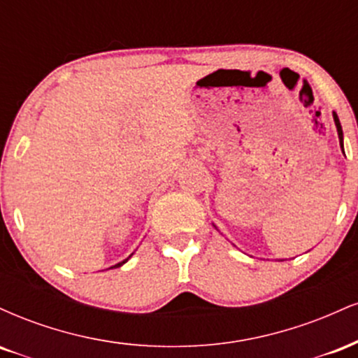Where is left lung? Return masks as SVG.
<instances>
[{
    "label": "left lung",
    "instance_id": "left-lung-1",
    "mask_svg": "<svg viewBox=\"0 0 358 358\" xmlns=\"http://www.w3.org/2000/svg\"><path fill=\"white\" fill-rule=\"evenodd\" d=\"M334 119H335V126H336V131H338V139H340V145H342V150H343V133H342V126H340V121H338V116L334 113Z\"/></svg>",
    "mask_w": 358,
    "mask_h": 358
}]
</instances>
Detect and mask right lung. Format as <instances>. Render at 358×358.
<instances>
[{
  "mask_svg": "<svg viewBox=\"0 0 358 358\" xmlns=\"http://www.w3.org/2000/svg\"><path fill=\"white\" fill-rule=\"evenodd\" d=\"M126 261H127V259H124V261H122V262H119V264H116V266H113V268H119V266H122V264H124Z\"/></svg>",
  "mask_w": 358,
  "mask_h": 358,
  "instance_id": "obj_1",
  "label": "right lung"
}]
</instances>
